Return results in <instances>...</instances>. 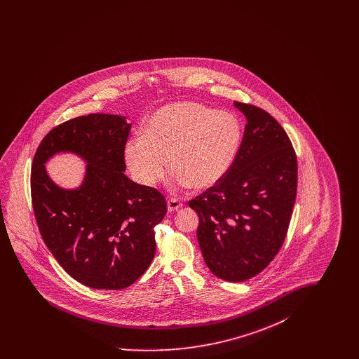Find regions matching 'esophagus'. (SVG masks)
<instances>
[{
    "label": "esophagus",
    "instance_id": "obj_1",
    "mask_svg": "<svg viewBox=\"0 0 359 359\" xmlns=\"http://www.w3.org/2000/svg\"><path fill=\"white\" fill-rule=\"evenodd\" d=\"M183 205L177 201V199H170L168 202H167V208H168V211L170 212H173V211H177L179 208H182Z\"/></svg>",
    "mask_w": 359,
    "mask_h": 359
}]
</instances>
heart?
Segmentation results:
<instances>
[{"label": "heart", "instance_id": "b5f03b06", "mask_svg": "<svg viewBox=\"0 0 359 359\" xmlns=\"http://www.w3.org/2000/svg\"><path fill=\"white\" fill-rule=\"evenodd\" d=\"M241 141L236 116L199 103H171L147 121L142 135L125 142L123 160L144 187H154L164 177L170 158L173 186L205 189L230 171Z\"/></svg>", "mask_w": 359, "mask_h": 359}]
</instances>
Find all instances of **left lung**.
I'll list each match as a JSON object with an SVG mask.
<instances>
[{
  "label": "left lung",
  "mask_w": 359,
  "mask_h": 359,
  "mask_svg": "<svg viewBox=\"0 0 359 359\" xmlns=\"http://www.w3.org/2000/svg\"><path fill=\"white\" fill-rule=\"evenodd\" d=\"M234 106L246 117L230 171L189 201L198 214V242L205 265L224 281L241 283L264 271L290 226L297 188V160L281 125L265 110Z\"/></svg>",
  "instance_id": "obj_1"
}]
</instances>
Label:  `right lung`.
Returning <instances> with one entry per match:
<instances>
[{"label":"right lung","instance_id":"obj_1","mask_svg":"<svg viewBox=\"0 0 359 359\" xmlns=\"http://www.w3.org/2000/svg\"><path fill=\"white\" fill-rule=\"evenodd\" d=\"M132 123L118 114H88L53 128L34 157L31 192L40 234L67 273L93 290H123L151 265L154 226L167 212L164 196L123 172ZM86 163L83 183L56 185L45 170L53 155Z\"/></svg>","mask_w":359,"mask_h":359}]
</instances>
